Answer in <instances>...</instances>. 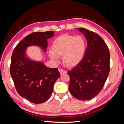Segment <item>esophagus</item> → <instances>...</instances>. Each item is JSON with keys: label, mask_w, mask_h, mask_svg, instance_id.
Wrapping results in <instances>:
<instances>
[{"label": "esophagus", "mask_w": 124, "mask_h": 124, "mask_svg": "<svg viewBox=\"0 0 124 124\" xmlns=\"http://www.w3.org/2000/svg\"><path fill=\"white\" fill-rule=\"evenodd\" d=\"M59 72H60V73L61 75H64V74H65L66 73H67V71H66L65 70H63V69H61V68H60V69H59Z\"/></svg>", "instance_id": "34e87169"}]
</instances>
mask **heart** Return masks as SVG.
I'll use <instances>...</instances> for the list:
<instances>
[{
  "label": "heart",
  "mask_w": 124,
  "mask_h": 124,
  "mask_svg": "<svg viewBox=\"0 0 124 124\" xmlns=\"http://www.w3.org/2000/svg\"><path fill=\"white\" fill-rule=\"evenodd\" d=\"M85 49L86 41L83 36L64 34L54 40L49 56L56 62L58 60V56H62L66 65L75 67L82 60Z\"/></svg>",
  "instance_id": "heart-1"
}]
</instances>
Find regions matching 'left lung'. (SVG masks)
<instances>
[{"label": "left lung", "instance_id": "obj_1", "mask_svg": "<svg viewBox=\"0 0 124 124\" xmlns=\"http://www.w3.org/2000/svg\"><path fill=\"white\" fill-rule=\"evenodd\" d=\"M78 30L85 36L87 46L82 60L72 70L69 90L75 98L89 100L101 91L110 70V54L102 38L84 28Z\"/></svg>", "mask_w": 124, "mask_h": 124}]
</instances>
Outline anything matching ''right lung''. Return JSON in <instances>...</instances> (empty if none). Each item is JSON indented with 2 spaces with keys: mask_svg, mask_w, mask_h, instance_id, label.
<instances>
[{
  "mask_svg": "<svg viewBox=\"0 0 124 124\" xmlns=\"http://www.w3.org/2000/svg\"><path fill=\"white\" fill-rule=\"evenodd\" d=\"M54 36V31L33 32L20 41L13 51L10 73L15 88L22 97L32 103H43L48 100L60 74L57 68H48L42 62L27 58L25 49L37 46L46 51L47 40Z\"/></svg>",
  "mask_w": 124,
  "mask_h": 124,
  "instance_id": "1",
  "label": "right lung"
}]
</instances>
